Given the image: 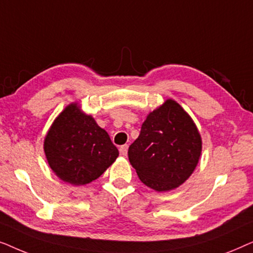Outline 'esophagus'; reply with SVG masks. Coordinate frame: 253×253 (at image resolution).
<instances>
[{"instance_id":"34e87169","label":"esophagus","mask_w":253,"mask_h":253,"mask_svg":"<svg viewBox=\"0 0 253 253\" xmlns=\"http://www.w3.org/2000/svg\"><path fill=\"white\" fill-rule=\"evenodd\" d=\"M127 145H122V146L120 147V153L121 155H123V157H126V153H127Z\"/></svg>"}]
</instances>
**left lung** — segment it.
<instances>
[{"mask_svg":"<svg viewBox=\"0 0 253 253\" xmlns=\"http://www.w3.org/2000/svg\"><path fill=\"white\" fill-rule=\"evenodd\" d=\"M202 154V137L191 117L168 99L150 113L127 155L138 177L155 191L183 184L195 170Z\"/></svg>","mask_w":253,"mask_h":253,"instance_id":"8db88e82","label":"left lung"}]
</instances>
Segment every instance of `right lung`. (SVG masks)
Returning <instances> with one entry per match:
<instances>
[{
    "mask_svg": "<svg viewBox=\"0 0 253 253\" xmlns=\"http://www.w3.org/2000/svg\"><path fill=\"white\" fill-rule=\"evenodd\" d=\"M43 150L51 170L62 181L84 185L100 177L119 157L106 130L70 103L51 124Z\"/></svg>",
    "mask_w": 253,
    "mask_h": 253,
    "instance_id": "add662e5",
    "label": "right lung"
}]
</instances>
